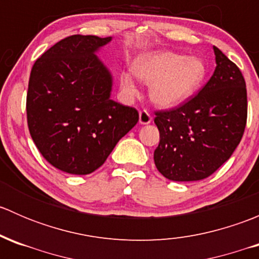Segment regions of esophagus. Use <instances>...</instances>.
<instances>
[{"instance_id": "1", "label": "esophagus", "mask_w": 259, "mask_h": 259, "mask_svg": "<svg viewBox=\"0 0 259 259\" xmlns=\"http://www.w3.org/2000/svg\"><path fill=\"white\" fill-rule=\"evenodd\" d=\"M151 120H153V117H151V115L148 113L146 110H143L139 113V122L142 125H148L150 124Z\"/></svg>"}]
</instances>
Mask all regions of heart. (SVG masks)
I'll list each match as a JSON object with an SVG mask.
<instances>
[{
    "instance_id": "b5f03b06",
    "label": "heart",
    "mask_w": 259,
    "mask_h": 259,
    "mask_svg": "<svg viewBox=\"0 0 259 259\" xmlns=\"http://www.w3.org/2000/svg\"><path fill=\"white\" fill-rule=\"evenodd\" d=\"M134 74L149 85V98L159 108L182 105L202 88L207 76L204 61L197 56H185L173 51H155L140 57ZM122 93L129 98L138 94V86L130 72L120 79Z\"/></svg>"
}]
</instances>
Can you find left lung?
Masks as SVG:
<instances>
[{"mask_svg": "<svg viewBox=\"0 0 259 259\" xmlns=\"http://www.w3.org/2000/svg\"><path fill=\"white\" fill-rule=\"evenodd\" d=\"M215 70L197 96L178 109L159 111L156 169L174 182L211 176L232 156L247 121V90L241 70L213 46Z\"/></svg>", "mask_w": 259, "mask_h": 259, "instance_id": "obj_1", "label": "left lung"}]
</instances>
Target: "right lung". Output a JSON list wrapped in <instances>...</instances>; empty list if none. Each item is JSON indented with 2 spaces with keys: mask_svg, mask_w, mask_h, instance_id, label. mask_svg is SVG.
I'll list each match as a JSON object with an SVG mask.
<instances>
[{
  "mask_svg": "<svg viewBox=\"0 0 259 259\" xmlns=\"http://www.w3.org/2000/svg\"><path fill=\"white\" fill-rule=\"evenodd\" d=\"M113 37L74 35L36 60L28 81L27 124L44 158L59 170L93 173L139 120L111 100L113 74L98 52Z\"/></svg>",
  "mask_w": 259,
  "mask_h": 259,
  "instance_id": "obj_1",
  "label": "right lung"
}]
</instances>
